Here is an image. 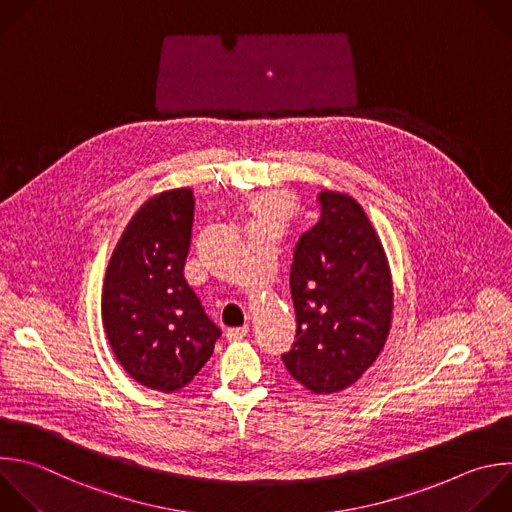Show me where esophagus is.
<instances>
[{
    "mask_svg": "<svg viewBox=\"0 0 512 512\" xmlns=\"http://www.w3.org/2000/svg\"><path fill=\"white\" fill-rule=\"evenodd\" d=\"M247 333H249V325L231 327V329H227V339H229V342H239V339L247 337Z\"/></svg>",
    "mask_w": 512,
    "mask_h": 512,
    "instance_id": "1",
    "label": "esophagus"
}]
</instances>
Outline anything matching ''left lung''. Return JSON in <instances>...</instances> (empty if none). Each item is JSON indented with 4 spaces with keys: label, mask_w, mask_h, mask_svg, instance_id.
I'll return each mask as SVG.
<instances>
[{
    "label": "left lung",
    "mask_w": 512,
    "mask_h": 512,
    "mask_svg": "<svg viewBox=\"0 0 512 512\" xmlns=\"http://www.w3.org/2000/svg\"><path fill=\"white\" fill-rule=\"evenodd\" d=\"M319 221L305 231L289 273L295 342L281 356L313 394L342 392L380 356L392 321L388 261L362 207L321 191Z\"/></svg>",
    "instance_id": "obj_1"
}]
</instances>
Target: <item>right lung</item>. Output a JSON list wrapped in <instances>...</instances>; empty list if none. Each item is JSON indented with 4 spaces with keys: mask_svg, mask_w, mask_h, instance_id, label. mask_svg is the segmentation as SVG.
<instances>
[{
    "mask_svg": "<svg viewBox=\"0 0 512 512\" xmlns=\"http://www.w3.org/2000/svg\"><path fill=\"white\" fill-rule=\"evenodd\" d=\"M193 221L191 189L146 201L122 233L102 289V321L116 360L138 384L166 394L199 374L221 337L185 277Z\"/></svg>",
    "mask_w": 512,
    "mask_h": 512,
    "instance_id": "1",
    "label": "right lung"
}]
</instances>
